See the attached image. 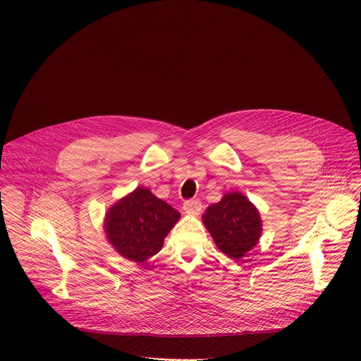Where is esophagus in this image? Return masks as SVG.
<instances>
[{
	"label": "esophagus",
	"mask_w": 361,
	"mask_h": 361,
	"mask_svg": "<svg viewBox=\"0 0 361 361\" xmlns=\"http://www.w3.org/2000/svg\"><path fill=\"white\" fill-rule=\"evenodd\" d=\"M183 210L188 214H198L201 212V202L198 200H187L183 204Z\"/></svg>",
	"instance_id": "34e87169"
}]
</instances>
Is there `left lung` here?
<instances>
[{"label":"left lung","instance_id":"1","mask_svg":"<svg viewBox=\"0 0 361 361\" xmlns=\"http://www.w3.org/2000/svg\"><path fill=\"white\" fill-rule=\"evenodd\" d=\"M217 247L230 259L238 260L251 250L262 234L260 214L240 192H230L212 204L202 216Z\"/></svg>","mask_w":361,"mask_h":361}]
</instances>
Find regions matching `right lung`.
<instances>
[{"label": "right lung", "mask_w": 361, "mask_h": 361, "mask_svg": "<svg viewBox=\"0 0 361 361\" xmlns=\"http://www.w3.org/2000/svg\"><path fill=\"white\" fill-rule=\"evenodd\" d=\"M180 213L166 201L138 187L110 209L106 233L126 259L142 263L157 254Z\"/></svg>", "instance_id": "1"}]
</instances>
